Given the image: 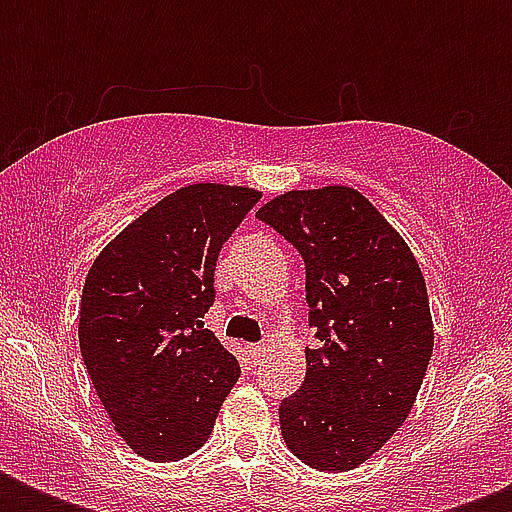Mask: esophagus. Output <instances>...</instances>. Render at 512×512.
I'll return each mask as SVG.
<instances>
[{
  "label": "esophagus",
  "instance_id": "34e87169",
  "mask_svg": "<svg viewBox=\"0 0 512 512\" xmlns=\"http://www.w3.org/2000/svg\"><path fill=\"white\" fill-rule=\"evenodd\" d=\"M247 353L252 361H257V358L263 356V345H260V342H252V345H247Z\"/></svg>",
  "mask_w": 512,
  "mask_h": 512
}]
</instances>
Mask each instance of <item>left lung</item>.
I'll use <instances>...</instances> for the list:
<instances>
[{
	"instance_id": "left-lung-1",
	"label": "left lung",
	"mask_w": 512,
	"mask_h": 512,
	"mask_svg": "<svg viewBox=\"0 0 512 512\" xmlns=\"http://www.w3.org/2000/svg\"><path fill=\"white\" fill-rule=\"evenodd\" d=\"M303 255L305 380L279 406L297 460L327 473L366 462L412 412L433 353L425 279L412 249L348 185L289 191L257 209Z\"/></svg>"
}]
</instances>
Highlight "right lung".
Here are the masks:
<instances>
[{
	"label": "right lung",
	"mask_w": 512,
	"mask_h": 512,
	"mask_svg": "<svg viewBox=\"0 0 512 512\" xmlns=\"http://www.w3.org/2000/svg\"><path fill=\"white\" fill-rule=\"evenodd\" d=\"M260 193L196 183L164 196L92 263L79 348L116 433L146 460L193 454L241 374L204 329L215 263Z\"/></svg>",
	"instance_id": "1"
}]
</instances>
